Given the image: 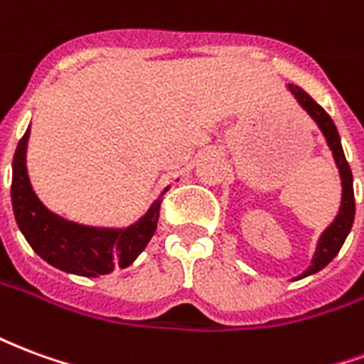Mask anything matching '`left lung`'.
<instances>
[{
  "instance_id": "left-lung-1",
  "label": "left lung",
  "mask_w": 364,
  "mask_h": 364,
  "mask_svg": "<svg viewBox=\"0 0 364 364\" xmlns=\"http://www.w3.org/2000/svg\"><path fill=\"white\" fill-rule=\"evenodd\" d=\"M289 90L292 95L296 97L298 103L304 107L306 112L318 122V127H320V130L323 132V136H326L329 148L333 151L337 167H339L341 185H343V197H341L339 214H337V218L333 220V224L321 234L320 242H318V250L314 253L312 265L308 267V271H304V274H300V279H302V277H308V274L318 273L320 269L326 267L329 261L333 259L337 253H339V250H341V245H343L345 242V237L351 232L353 220H355V195H353L351 167H349L347 159H345L343 148H341V140H339V132H337V128L336 124H333L331 117H329L328 112L323 111L320 105L316 103L312 97L308 95L302 87L290 83Z\"/></svg>"
}]
</instances>
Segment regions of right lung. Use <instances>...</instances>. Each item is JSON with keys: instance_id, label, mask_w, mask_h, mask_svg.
Masks as SVG:
<instances>
[{"instance_id": "right-lung-1", "label": "right lung", "mask_w": 364, "mask_h": 364, "mask_svg": "<svg viewBox=\"0 0 364 364\" xmlns=\"http://www.w3.org/2000/svg\"><path fill=\"white\" fill-rule=\"evenodd\" d=\"M31 128L23 134L13 156L11 203L15 220L31 247L44 261L66 273L99 277L112 269L128 267L142 253L158 228V198L134 226L127 230H97L77 226L46 210L31 187L25 166Z\"/></svg>"}]
</instances>
